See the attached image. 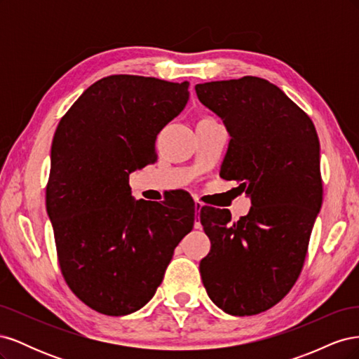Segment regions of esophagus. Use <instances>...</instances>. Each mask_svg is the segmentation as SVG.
<instances>
[{
  "label": "esophagus",
  "mask_w": 359,
  "mask_h": 359,
  "mask_svg": "<svg viewBox=\"0 0 359 359\" xmlns=\"http://www.w3.org/2000/svg\"><path fill=\"white\" fill-rule=\"evenodd\" d=\"M194 208H196V212H199L203 208V202L196 201V203H194Z\"/></svg>",
  "instance_id": "obj_1"
}]
</instances>
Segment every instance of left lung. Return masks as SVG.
<instances>
[{
    "label": "left lung",
    "mask_w": 359,
    "mask_h": 359,
    "mask_svg": "<svg viewBox=\"0 0 359 359\" xmlns=\"http://www.w3.org/2000/svg\"><path fill=\"white\" fill-rule=\"evenodd\" d=\"M199 100L231 135L220 177L252 196L248 214L201 210L211 250L201 276L217 307L253 316L297 283L322 205L320 147L310 116L278 86L256 76L198 83Z\"/></svg>",
    "instance_id": "1"
}]
</instances>
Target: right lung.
Wrapping results in <instances>:
<instances>
[{"label": "right lung", "instance_id": "obj_1", "mask_svg": "<svg viewBox=\"0 0 359 359\" xmlns=\"http://www.w3.org/2000/svg\"><path fill=\"white\" fill-rule=\"evenodd\" d=\"M189 85L106 76L53 135L46 210L61 274L85 306L106 316L144 307L193 229V201H133L128 184L130 172L157 160L156 136L184 109Z\"/></svg>", "mask_w": 359, "mask_h": 359}]
</instances>
